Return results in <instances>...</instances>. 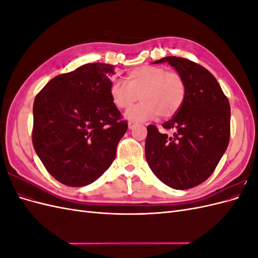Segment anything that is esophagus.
<instances>
[{
	"label": "esophagus",
	"mask_w": 258,
	"mask_h": 258,
	"mask_svg": "<svg viewBox=\"0 0 258 258\" xmlns=\"http://www.w3.org/2000/svg\"><path fill=\"white\" fill-rule=\"evenodd\" d=\"M137 124V122L136 121H134V120H130L129 122H128V127H129V129H132L134 128L135 126Z\"/></svg>",
	"instance_id": "esophagus-1"
}]
</instances>
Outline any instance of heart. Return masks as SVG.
I'll use <instances>...</instances> for the list:
<instances>
[{
  "label": "heart",
  "instance_id": "1",
  "mask_svg": "<svg viewBox=\"0 0 258 258\" xmlns=\"http://www.w3.org/2000/svg\"><path fill=\"white\" fill-rule=\"evenodd\" d=\"M126 83L115 81L111 85V98L115 106L126 110L139 98L142 102L129 109L126 116L132 120H148L159 115L170 118L182 107L186 97L183 76L165 68L142 66L130 71Z\"/></svg>",
  "mask_w": 258,
  "mask_h": 258
}]
</instances>
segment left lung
I'll return each mask as SVG.
<instances>
[{
  "label": "left lung",
  "mask_w": 258,
  "mask_h": 258,
  "mask_svg": "<svg viewBox=\"0 0 258 258\" xmlns=\"http://www.w3.org/2000/svg\"><path fill=\"white\" fill-rule=\"evenodd\" d=\"M186 83L179 111L162 128L147 126L145 157L153 173L174 189H188L214 172L230 138V105L220 84L206 68L181 57H166Z\"/></svg>",
  "instance_id": "obj_1"
}]
</instances>
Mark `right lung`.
<instances>
[{
    "label": "right lung",
    "instance_id": "1",
    "mask_svg": "<svg viewBox=\"0 0 258 258\" xmlns=\"http://www.w3.org/2000/svg\"><path fill=\"white\" fill-rule=\"evenodd\" d=\"M114 66L84 64L60 74L37 93L32 143L48 173L67 186L95 182L112 165L126 134L111 98Z\"/></svg>",
    "mask_w": 258,
    "mask_h": 258
}]
</instances>
